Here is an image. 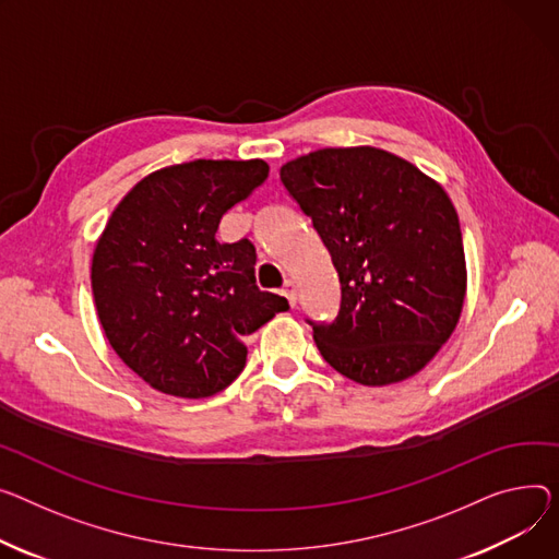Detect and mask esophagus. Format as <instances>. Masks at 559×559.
Masks as SVG:
<instances>
[{"mask_svg":"<svg viewBox=\"0 0 559 559\" xmlns=\"http://www.w3.org/2000/svg\"><path fill=\"white\" fill-rule=\"evenodd\" d=\"M283 294H285V299L289 301V306H296V299H299V294H296V283L294 281H285Z\"/></svg>","mask_w":559,"mask_h":559,"instance_id":"esophagus-1","label":"esophagus"}]
</instances>
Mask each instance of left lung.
<instances>
[{"label": "left lung", "mask_w": 559, "mask_h": 559, "mask_svg": "<svg viewBox=\"0 0 559 559\" xmlns=\"http://www.w3.org/2000/svg\"><path fill=\"white\" fill-rule=\"evenodd\" d=\"M342 283L332 323H312L323 359L386 386L423 370L461 319L467 270L459 213L442 186L373 145L323 147L281 168Z\"/></svg>", "instance_id": "1"}]
</instances>
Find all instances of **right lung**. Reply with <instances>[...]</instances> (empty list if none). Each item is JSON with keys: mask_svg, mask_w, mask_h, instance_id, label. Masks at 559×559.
I'll return each instance as SVG.
<instances>
[{"mask_svg": "<svg viewBox=\"0 0 559 559\" xmlns=\"http://www.w3.org/2000/svg\"><path fill=\"white\" fill-rule=\"evenodd\" d=\"M270 175L263 159H195L143 177L111 211L92 255L105 337L153 389L209 397L245 368V337L285 296L255 285V249L217 242L219 219Z\"/></svg>", "mask_w": 559, "mask_h": 559, "instance_id": "1", "label": "right lung"}]
</instances>
